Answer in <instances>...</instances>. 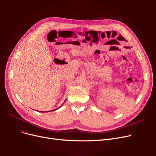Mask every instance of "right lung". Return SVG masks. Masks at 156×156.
Instances as JSON below:
<instances>
[{"mask_svg":"<svg viewBox=\"0 0 156 156\" xmlns=\"http://www.w3.org/2000/svg\"><path fill=\"white\" fill-rule=\"evenodd\" d=\"M56 109H57V108H56V109H54V110H53V111H55V110H56ZM40 112H41V111H40Z\"/></svg>","mask_w":156,"mask_h":156,"instance_id":"right-lung-1","label":"right lung"}]
</instances>
